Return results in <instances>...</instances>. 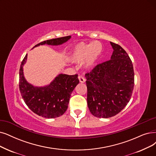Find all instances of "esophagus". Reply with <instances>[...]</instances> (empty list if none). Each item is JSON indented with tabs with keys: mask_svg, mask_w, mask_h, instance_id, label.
Returning a JSON list of instances; mask_svg holds the SVG:
<instances>
[{
	"mask_svg": "<svg viewBox=\"0 0 156 156\" xmlns=\"http://www.w3.org/2000/svg\"><path fill=\"white\" fill-rule=\"evenodd\" d=\"M78 79H79V80L80 83H85V82H86V79H85L84 77L81 76H79L78 77Z\"/></svg>",
	"mask_w": 156,
	"mask_h": 156,
	"instance_id": "34e87169",
	"label": "esophagus"
}]
</instances>
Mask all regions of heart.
Listing matches in <instances>:
<instances>
[{
  "label": "heart",
  "instance_id": "heart-1",
  "mask_svg": "<svg viewBox=\"0 0 156 156\" xmlns=\"http://www.w3.org/2000/svg\"><path fill=\"white\" fill-rule=\"evenodd\" d=\"M102 48L101 43L97 41L90 43H79L73 48L70 59L73 63H80L85 61V66L88 68L91 67L101 56Z\"/></svg>",
  "mask_w": 156,
  "mask_h": 156
}]
</instances>
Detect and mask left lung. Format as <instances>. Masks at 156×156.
<instances>
[{
    "instance_id": "obj_1",
    "label": "left lung",
    "mask_w": 156,
    "mask_h": 156,
    "mask_svg": "<svg viewBox=\"0 0 156 156\" xmlns=\"http://www.w3.org/2000/svg\"><path fill=\"white\" fill-rule=\"evenodd\" d=\"M110 43L113 48L111 59L97 65L85 75L88 106L98 118L119 113L129 102L134 89L132 61L121 46Z\"/></svg>"
}]
</instances>
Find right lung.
I'll return each mask as SVG.
<instances>
[{
  "label": "right lung",
  "mask_w": 156,
  "mask_h": 156,
  "mask_svg": "<svg viewBox=\"0 0 156 156\" xmlns=\"http://www.w3.org/2000/svg\"><path fill=\"white\" fill-rule=\"evenodd\" d=\"M70 36L43 41L33 48L42 45H59L66 42ZM27 54L23 58L19 72V89L28 108L34 113L47 118L63 115L68 108L71 93L79 84L78 75L61 73L50 84L37 87L29 83L23 76V66L26 63Z\"/></svg>",
  "instance_id": "add662e5"
}]
</instances>
